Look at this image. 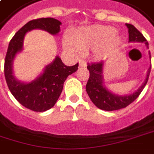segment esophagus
Instances as JSON below:
<instances>
[{
  "mask_svg": "<svg viewBox=\"0 0 154 154\" xmlns=\"http://www.w3.org/2000/svg\"><path fill=\"white\" fill-rule=\"evenodd\" d=\"M79 66H80V67H85L87 66V62L84 60H81L79 62Z\"/></svg>",
  "mask_w": 154,
  "mask_h": 154,
  "instance_id": "1",
  "label": "esophagus"
}]
</instances>
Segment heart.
<instances>
[{"mask_svg":"<svg viewBox=\"0 0 154 154\" xmlns=\"http://www.w3.org/2000/svg\"><path fill=\"white\" fill-rule=\"evenodd\" d=\"M120 41L113 27L103 25H94L73 30L64 40L66 49L79 53L90 48H97L98 56H102L106 52L115 48Z\"/></svg>","mask_w":154,"mask_h":154,"instance_id":"obj_1","label":"heart"}]
</instances>
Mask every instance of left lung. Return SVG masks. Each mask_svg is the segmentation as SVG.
<instances>
[{
  "mask_svg": "<svg viewBox=\"0 0 154 154\" xmlns=\"http://www.w3.org/2000/svg\"><path fill=\"white\" fill-rule=\"evenodd\" d=\"M126 25L128 28L129 42H145L146 46H148V42H146V39L136 27H134V26L131 24H126ZM102 66H103L102 61L92 62V63L88 64L87 67L88 69L90 75H89L88 83L86 85V90H87L89 98L93 101V103L98 108L106 110V111L119 110V109L126 107L132 102H134L140 94L145 86L146 85L151 71V68H149L146 81L143 83L142 86L136 92L130 95L119 96V95H115L110 93L105 88V86L103 85V79H102Z\"/></svg>",
  "mask_w": 154,
  "mask_h": 154,
  "instance_id": "left-lung-1",
  "label": "left lung"
}]
</instances>
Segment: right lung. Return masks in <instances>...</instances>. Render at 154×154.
<instances>
[{
  "mask_svg": "<svg viewBox=\"0 0 154 154\" xmlns=\"http://www.w3.org/2000/svg\"><path fill=\"white\" fill-rule=\"evenodd\" d=\"M60 21L54 18L32 20L14 35L8 48L4 62L7 85L17 101L32 111H47L54 106L62 92L64 81L68 75L78 69L79 63L66 66L57 56L53 63L46 67L42 75L27 84L15 80L12 72V63L15 54L22 48L23 39L27 32L39 28L48 31L51 35H56L60 32Z\"/></svg>",
  "mask_w": 154,
  "mask_h": 154,
  "instance_id": "obj_1",
  "label": "right lung"
}]
</instances>
